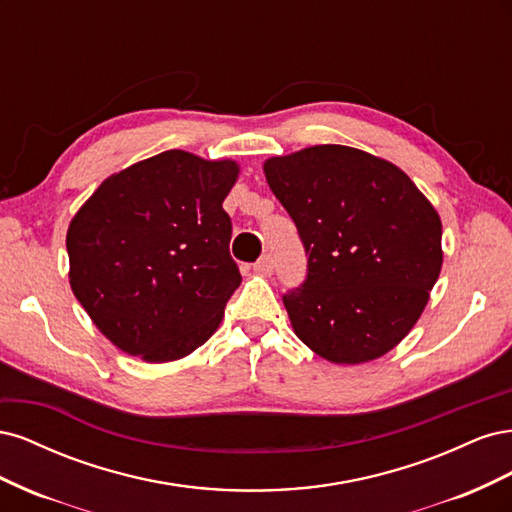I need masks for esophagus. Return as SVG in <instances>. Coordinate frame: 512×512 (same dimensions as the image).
I'll return each instance as SVG.
<instances>
[{
	"instance_id": "34e87169",
	"label": "esophagus",
	"mask_w": 512,
	"mask_h": 512,
	"mask_svg": "<svg viewBox=\"0 0 512 512\" xmlns=\"http://www.w3.org/2000/svg\"><path fill=\"white\" fill-rule=\"evenodd\" d=\"M254 271L258 273V275H262V277H269L271 273H273V258L267 254V256H262L256 265H254Z\"/></svg>"
}]
</instances>
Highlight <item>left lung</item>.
Instances as JSON below:
<instances>
[{"label":"left lung","mask_w":512,"mask_h":512,"mask_svg":"<svg viewBox=\"0 0 512 512\" xmlns=\"http://www.w3.org/2000/svg\"><path fill=\"white\" fill-rule=\"evenodd\" d=\"M299 228L307 280L284 297L292 331L322 359L361 365L404 339L442 271V222L393 162L314 145L262 164Z\"/></svg>","instance_id":"left-lung-1"}]
</instances>
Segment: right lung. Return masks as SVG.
<instances>
[{"label": "right lung", "instance_id": "right-lung-1", "mask_svg": "<svg viewBox=\"0 0 512 512\" xmlns=\"http://www.w3.org/2000/svg\"><path fill=\"white\" fill-rule=\"evenodd\" d=\"M235 160L170 149L106 177L68 226V280L98 331L145 363L192 354L241 284L224 198Z\"/></svg>", "mask_w": 512, "mask_h": 512}]
</instances>
